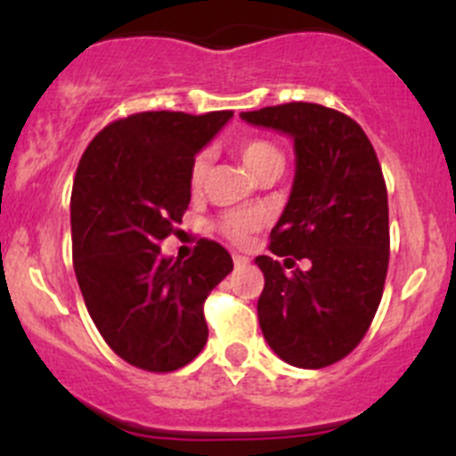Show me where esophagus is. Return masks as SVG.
Segmentation results:
<instances>
[{
	"label": "esophagus",
	"mask_w": 456,
	"mask_h": 456,
	"mask_svg": "<svg viewBox=\"0 0 456 456\" xmlns=\"http://www.w3.org/2000/svg\"><path fill=\"white\" fill-rule=\"evenodd\" d=\"M249 257L247 256H240V254H233V265H236V269H240V266H247L249 265Z\"/></svg>",
	"instance_id": "1"
}]
</instances>
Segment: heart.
<instances>
[{
  "label": "heart",
  "instance_id": "obj_1",
  "mask_svg": "<svg viewBox=\"0 0 456 456\" xmlns=\"http://www.w3.org/2000/svg\"><path fill=\"white\" fill-rule=\"evenodd\" d=\"M236 151L254 176H260V174L269 172V169H275V167L282 169L284 165L282 151L266 139L238 141ZM207 172H209V154H207V151H200V154L194 156V160H191L190 165L191 191L202 190V185H205L207 181ZM262 223H265V218H262V214H257V211L233 209V211H227V214L218 220V232L223 233L224 238H229V240L242 245V242L249 240V236L257 227H262Z\"/></svg>",
  "mask_w": 456,
  "mask_h": 456
}]
</instances>
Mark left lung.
Here are the masks:
<instances>
[{"mask_svg":"<svg viewBox=\"0 0 456 456\" xmlns=\"http://www.w3.org/2000/svg\"><path fill=\"white\" fill-rule=\"evenodd\" d=\"M251 126L293 139L296 178L271 229V254L312 266L287 274L257 256L265 289L257 320L275 355L297 369L344 360L369 330L384 293L390 256L388 194L369 136L346 114L317 103L242 112Z\"/></svg>","mask_w":456,"mask_h":456,"instance_id":"1","label":"left lung"}]
</instances>
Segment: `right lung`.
<instances>
[{
	"instance_id": "1",
	"label": "right lung",
	"mask_w": 456,
	"mask_h": 456,
	"mask_svg": "<svg viewBox=\"0 0 456 456\" xmlns=\"http://www.w3.org/2000/svg\"><path fill=\"white\" fill-rule=\"evenodd\" d=\"M233 117L139 112L105 126L86 147L70 196L72 265L87 314L121 360L150 372L190 364L207 342L202 306L233 269L224 247L160 256L191 199L190 165Z\"/></svg>"
}]
</instances>
